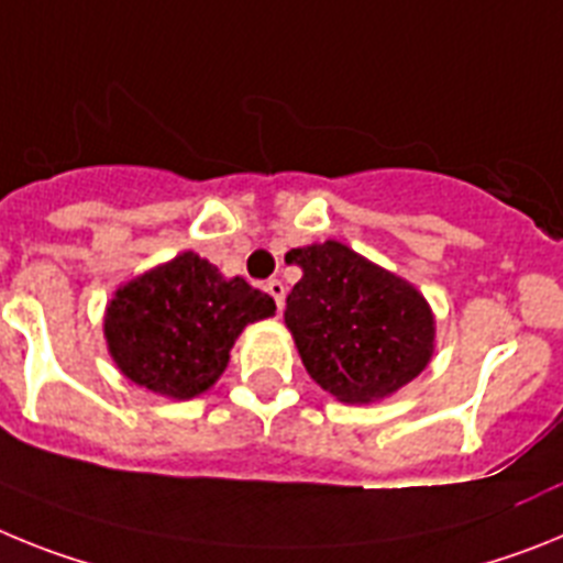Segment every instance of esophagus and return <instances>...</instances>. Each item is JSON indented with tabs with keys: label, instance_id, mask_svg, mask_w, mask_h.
<instances>
[{
	"label": "esophagus",
	"instance_id": "esophagus-1",
	"mask_svg": "<svg viewBox=\"0 0 563 563\" xmlns=\"http://www.w3.org/2000/svg\"><path fill=\"white\" fill-rule=\"evenodd\" d=\"M266 291L272 297H275V302H277V311H283V302H286V286H283L280 280H268L266 283Z\"/></svg>",
	"mask_w": 563,
	"mask_h": 563
}]
</instances>
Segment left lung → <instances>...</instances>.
<instances>
[{"instance_id":"left-lung-1","label":"left lung","mask_w":563,"mask_h":563,"mask_svg":"<svg viewBox=\"0 0 563 563\" xmlns=\"http://www.w3.org/2000/svg\"><path fill=\"white\" fill-rule=\"evenodd\" d=\"M302 277L286 297V325L302 365L340 402L390 397L433 354V314L402 277L336 241L291 249Z\"/></svg>"}]
</instances>
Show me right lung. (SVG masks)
Returning <instances> with one entry per match:
<instances>
[{
	"label": "right lung",
	"instance_id": "right-lung-1",
	"mask_svg": "<svg viewBox=\"0 0 563 563\" xmlns=\"http://www.w3.org/2000/svg\"><path fill=\"white\" fill-rule=\"evenodd\" d=\"M275 314V300L227 277L192 252L141 275L107 306L104 336L121 374L173 399L214 385L249 322Z\"/></svg>",
	"mask_w": 563,
	"mask_h": 563
}]
</instances>
